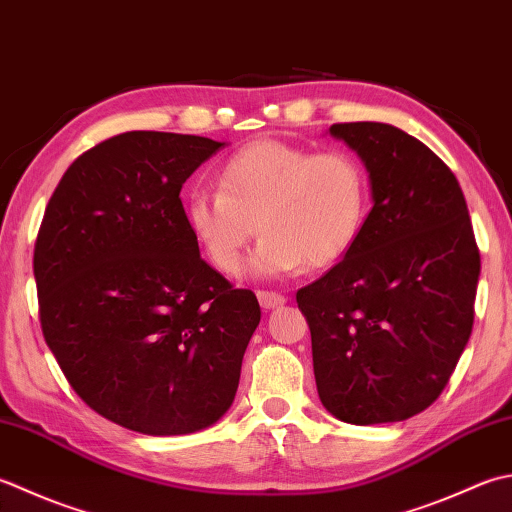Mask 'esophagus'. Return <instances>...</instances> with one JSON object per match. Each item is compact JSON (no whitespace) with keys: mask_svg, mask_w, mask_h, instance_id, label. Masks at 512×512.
<instances>
[{"mask_svg":"<svg viewBox=\"0 0 512 512\" xmlns=\"http://www.w3.org/2000/svg\"><path fill=\"white\" fill-rule=\"evenodd\" d=\"M257 299H259V304H262L264 310L286 304V297L279 295V293H273V290H257Z\"/></svg>","mask_w":512,"mask_h":512,"instance_id":"esophagus-1","label":"esophagus"}]
</instances>
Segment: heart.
<instances>
[{
	"label": "heart",
	"instance_id": "heart-1",
	"mask_svg": "<svg viewBox=\"0 0 512 512\" xmlns=\"http://www.w3.org/2000/svg\"><path fill=\"white\" fill-rule=\"evenodd\" d=\"M219 190L188 197L186 222L210 262L233 275L250 239L262 233L250 270L275 277L342 259L362 233L368 177L348 150L257 139L235 150L217 175Z\"/></svg>",
	"mask_w": 512,
	"mask_h": 512
}]
</instances>
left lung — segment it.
Instances as JSON below:
<instances>
[{"label":"left lung","mask_w":512,"mask_h":512,"mask_svg":"<svg viewBox=\"0 0 512 512\" xmlns=\"http://www.w3.org/2000/svg\"><path fill=\"white\" fill-rule=\"evenodd\" d=\"M362 157L373 208L339 264L297 290L317 393L357 426L404 422L442 395L475 319L479 248L457 177L390 124H333Z\"/></svg>","instance_id":"8db88e82"}]
</instances>
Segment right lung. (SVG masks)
I'll return each mask as SVG.
<instances>
[{
  "mask_svg": "<svg viewBox=\"0 0 512 512\" xmlns=\"http://www.w3.org/2000/svg\"><path fill=\"white\" fill-rule=\"evenodd\" d=\"M222 142L130 130L79 155L35 242L39 322L68 384L119 426L188 435L230 408L262 310L199 257L179 199Z\"/></svg>",
  "mask_w": 512,
  "mask_h": 512,
  "instance_id": "right-lung-1",
  "label": "right lung"
}]
</instances>
